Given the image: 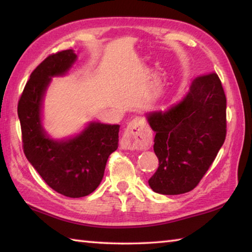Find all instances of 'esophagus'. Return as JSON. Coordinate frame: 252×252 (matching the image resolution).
<instances>
[{"label": "esophagus", "instance_id": "obj_1", "mask_svg": "<svg viewBox=\"0 0 252 252\" xmlns=\"http://www.w3.org/2000/svg\"><path fill=\"white\" fill-rule=\"evenodd\" d=\"M152 144L150 130L140 119H133L126 126L120 146L126 150H148Z\"/></svg>", "mask_w": 252, "mask_h": 252}]
</instances>
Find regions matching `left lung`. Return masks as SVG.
<instances>
[{
  "mask_svg": "<svg viewBox=\"0 0 252 252\" xmlns=\"http://www.w3.org/2000/svg\"><path fill=\"white\" fill-rule=\"evenodd\" d=\"M227 100L217 73L197 76L187 95L167 111L147 114L156 132L159 167L149 179L157 193L181 194L198 186L227 134Z\"/></svg>",
  "mask_w": 252,
  "mask_h": 252,
  "instance_id": "obj_1",
  "label": "left lung"
}]
</instances>
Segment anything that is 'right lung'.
Wrapping results in <instances>:
<instances>
[{
    "instance_id": "1",
    "label": "right lung",
    "mask_w": 252,
    "mask_h": 252,
    "mask_svg": "<svg viewBox=\"0 0 252 252\" xmlns=\"http://www.w3.org/2000/svg\"><path fill=\"white\" fill-rule=\"evenodd\" d=\"M75 60L73 50L49 55L30 75L18 104L25 157L46 185L70 198L85 197L99 187L120 129L91 122L74 138L57 141L46 135L41 122L45 90L51 78L65 74Z\"/></svg>"
}]
</instances>
